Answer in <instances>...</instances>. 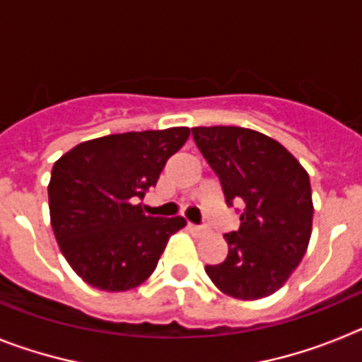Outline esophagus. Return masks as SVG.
Masks as SVG:
<instances>
[{
	"label": "esophagus",
	"instance_id": "1",
	"mask_svg": "<svg viewBox=\"0 0 362 362\" xmlns=\"http://www.w3.org/2000/svg\"><path fill=\"white\" fill-rule=\"evenodd\" d=\"M188 230H190V232H194V233H204V232H206V230H204L203 226L194 225V223H188Z\"/></svg>",
	"mask_w": 362,
	"mask_h": 362
}]
</instances>
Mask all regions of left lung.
I'll use <instances>...</instances> for the list:
<instances>
[{"mask_svg": "<svg viewBox=\"0 0 362 362\" xmlns=\"http://www.w3.org/2000/svg\"><path fill=\"white\" fill-rule=\"evenodd\" d=\"M192 136L216 172L226 203L243 201L228 255L206 264L217 288L235 299L272 296L292 276L312 235L308 172L276 139L241 127H196Z\"/></svg>", "mask_w": 362, "mask_h": 362, "instance_id": "8db88e82", "label": "left lung"}]
</instances>
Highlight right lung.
I'll return each instance as SVG.
<instances>
[{
	"label": "right lung",
	"instance_id": "right-lung-1",
	"mask_svg": "<svg viewBox=\"0 0 362 362\" xmlns=\"http://www.w3.org/2000/svg\"><path fill=\"white\" fill-rule=\"evenodd\" d=\"M190 129L112 134L79 143L52 166L49 209L66 263L85 283L124 292L145 283L183 217L145 216L141 203Z\"/></svg>",
	"mask_w": 362,
	"mask_h": 362
}]
</instances>
